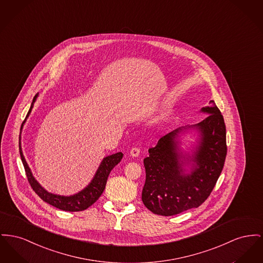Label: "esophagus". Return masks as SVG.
Returning a JSON list of instances; mask_svg holds the SVG:
<instances>
[{
  "label": "esophagus",
  "instance_id": "esophagus-1",
  "mask_svg": "<svg viewBox=\"0 0 263 263\" xmlns=\"http://www.w3.org/2000/svg\"><path fill=\"white\" fill-rule=\"evenodd\" d=\"M140 153H141V149L138 148V147H134V148H132V149L130 150V155H131L132 157H138Z\"/></svg>",
  "mask_w": 263,
  "mask_h": 263
}]
</instances>
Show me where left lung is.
I'll use <instances>...</instances> for the list:
<instances>
[{
    "instance_id": "left-lung-1",
    "label": "left lung",
    "mask_w": 263,
    "mask_h": 263,
    "mask_svg": "<svg viewBox=\"0 0 263 263\" xmlns=\"http://www.w3.org/2000/svg\"><path fill=\"white\" fill-rule=\"evenodd\" d=\"M202 112L210 115L197 125L201 144L195 153L191 175L183 174L181 153L175 138L181 128L163 136L144 159L146 181L142 201L155 215L175 216L200 206L213 192L222 171L228 147L223 116L214 100ZM183 163V162H182Z\"/></svg>"
}]
</instances>
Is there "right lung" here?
<instances>
[{"label":"right lung","instance_id":"obj_1","mask_svg":"<svg viewBox=\"0 0 263 263\" xmlns=\"http://www.w3.org/2000/svg\"><path fill=\"white\" fill-rule=\"evenodd\" d=\"M36 96L37 95H35L32 99L31 108L27 114V117L31 113V108H32L33 102L35 101ZM27 117H26V119H27ZM26 119L24 120L23 124L25 123ZM23 124H22V127H23ZM18 147H20L21 159H22L24 168L26 171V175H27V178H28V181L31 185V189L43 201H46L47 203H49L62 211H65V212H81V211L88 209L90 205H92L93 203L97 201L99 199V197L102 195L106 183H107V179H108L110 172L121 161V159L123 157V154L121 152H119V153L111 155V156L104 158L89 185H87L83 191L79 192L77 195H73L70 197H63V196H58V195L47 193V191L44 187H42L40 184L34 180L31 170L25 160L23 152H22L21 142H20Z\"/></svg>","mask_w":263,"mask_h":263}]
</instances>
